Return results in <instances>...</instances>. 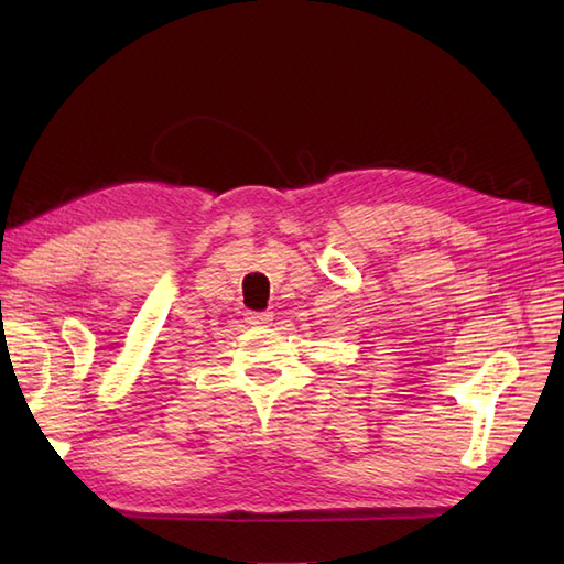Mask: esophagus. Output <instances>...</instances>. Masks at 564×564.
<instances>
[{"label":"esophagus","mask_w":564,"mask_h":564,"mask_svg":"<svg viewBox=\"0 0 564 564\" xmlns=\"http://www.w3.org/2000/svg\"><path fill=\"white\" fill-rule=\"evenodd\" d=\"M271 319H273V313H269V310L267 313H247V322L254 327H267Z\"/></svg>","instance_id":"esophagus-1"}]
</instances>
